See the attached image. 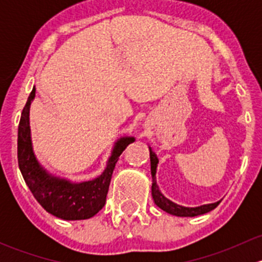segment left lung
Instances as JSON below:
<instances>
[{
  "instance_id": "obj_1",
  "label": "left lung",
  "mask_w": 262,
  "mask_h": 262,
  "mask_svg": "<svg viewBox=\"0 0 262 262\" xmlns=\"http://www.w3.org/2000/svg\"><path fill=\"white\" fill-rule=\"evenodd\" d=\"M149 156H150V173H152V196H153V200H155V204L157 205L158 208L165 210L166 213L172 214V215L196 216V215H202V214L210 212V210H213L214 208L218 207V204L221 202L213 203V204L202 205V207H196V208H186V207H181V205L175 204V203H172L171 200H168L167 198L163 196L162 192H161L160 189H158L157 184H156V170H157L158 158L150 147H149Z\"/></svg>"
}]
</instances>
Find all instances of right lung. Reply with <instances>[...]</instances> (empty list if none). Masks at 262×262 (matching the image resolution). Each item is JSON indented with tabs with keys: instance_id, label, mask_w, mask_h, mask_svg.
<instances>
[{
	"instance_id": "obj_1",
	"label": "right lung",
	"mask_w": 262,
	"mask_h": 262,
	"mask_svg": "<svg viewBox=\"0 0 262 262\" xmlns=\"http://www.w3.org/2000/svg\"><path fill=\"white\" fill-rule=\"evenodd\" d=\"M35 97V89L30 92L21 113L17 133V161L23 178L34 198L47 212L64 221H80L94 216L106 203L110 180L119 156L126 146L133 143V137H124L115 143L106 168L99 178L75 184L49 175L36 161L33 152L29 125V110Z\"/></svg>"
}]
</instances>
